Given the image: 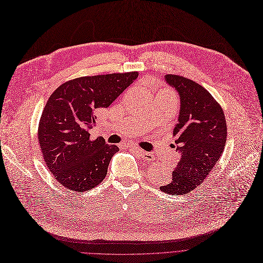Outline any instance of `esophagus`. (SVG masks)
<instances>
[{"label": "esophagus", "instance_id": "obj_1", "mask_svg": "<svg viewBox=\"0 0 263 263\" xmlns=\"http://www.w3.org/2000/svg\"><path fill=\"white\" fill-rule=\"evenodd\" d=\"M135 153L138 154L141 158H143L144 160H147V161H152V160H154V155H152L151 153H147V152H144L141 149H135Z\"/></svg>", "mask_w": 263, "mask_h": 263}]
</instances>
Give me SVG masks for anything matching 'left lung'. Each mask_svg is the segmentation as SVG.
<instances>
[{"label":"left lung","instance_id":"left-lung-1","mask_svg":"<svg viewBox=\"0 0 263 263\" xmlns=\"http://www.w3.org/2000/svg\"><path fill=\"white\" fill-rule=\"evenodd\" d=\"M164 78L180 98L173 134L181 156L172 180L160 190L179 196L199 187L210 175L224 149L227 121L221 106L204 87L179 75L168 74Z\"/></svg>","mask_w":263,"mask_h":263}]
</instances>
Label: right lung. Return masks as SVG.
Wrapping results in <instances>:
<instances>
[{"label":"right lung","mask_w":263,"mask_h":263,"mask_svg":"<svg viewBox=\"0 0 263 263\" xmlns=\"http://www.w3.org/2000/svg\"><path fill=\"white\" fill-rule=\"evenodd\" d=\"M138 72L78 77L57 88L45 105L37 138L47 167L66 189L83 192L106 176L119 148L103 138L90 139L96 111L108 107L136 78Z\"/></svg>","instance_id":"obj_1"}]
</instances>
